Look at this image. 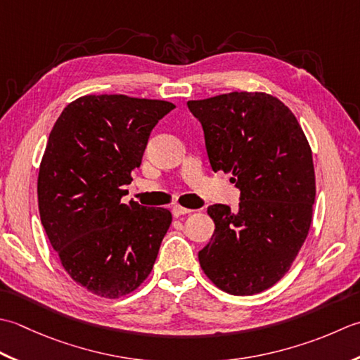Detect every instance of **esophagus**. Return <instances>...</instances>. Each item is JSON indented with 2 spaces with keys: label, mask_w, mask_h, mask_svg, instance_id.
Masks as SVG:
<instances>
[{
  "label": "esophagus",
  "mask_w": 360,
  "mask_h": 360,
  "mask_svg": "<svg viewBox=\"0 0 360 360\" xmlns=\"http://www.w3.org/2000/svg\"><path fill=\"white\" fill-rule=\"evenodd\" d=\"M189 212H193V210H189V208H183V207H180V205H175V207L172 208V214H174L175 217H180V216L189 214Z\"/></svg>",
  "instance_id": "1"
}]
</instances>
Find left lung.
I'll return each mask as SVG.
<instances>
[{
	"mask_svg": "<svg viewBox=\"0 0 360 360\" xmlns=\"http://www.w3.org/2000/svg\"><path fill=\"white\" fill-rule=\"evenodd\" d=\"M212 171L231 174L239 210L208 208L216 230L199 252L211 283L231 295L267 290L289 272L312 222V150L295 115L262 91L188 101Z\"/></svg>",
	"mask_w": 360,
	"mask_h": 360,
	"instance_id": "obj_1",
	"label": "left lung"
}]
</instances>
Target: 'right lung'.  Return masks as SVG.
<instances>
[{
    "label": "right lung",
    "instance_id": "1",
    "mask_svg": "<svg viewBox=\"0 0 360 360\" xmlns=\"http://www.w3.org/2000/svg\"><path fill=\"white\" fill-rule=\"evenodd\" d=\"M172 102L86 94L51 130L37 195L40 219L72 280L101 298L129 295L152 272L172 222L166 208L122 203L124 185Z\"/></svg>",
    "mask_w": 360,
    "mask_h": 360
}]
</instances>
